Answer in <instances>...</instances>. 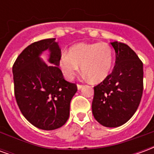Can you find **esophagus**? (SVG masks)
<instances>
[{
	"instance_id": "34e87169",
	"label": "esophagus",
	"mask_w": 154,
	"mask_h": 154,
	"mask_svg": "<svg viewBox=\"0 0 154 154\" xmlns=\"http://www.w3.org/2000/svg\"><path fill=\"white\" fill-rule=\"evenodd\" d=\"M77 89H78V90H81V89H82V85H81V84H77Z\"/></svg>"
}]
</instances>
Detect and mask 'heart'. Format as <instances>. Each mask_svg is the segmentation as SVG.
<instances>
[{"label": "heart", "instance_id": "1", "mask_svg": "<svg viewBox=\"0 0 154 154\" xmlns=\"http://www.w3.org/2000/svg\"><path fill=\"white\" fill-rule=\"evenodd\" d=\"M113 58V49L106 43H79L61 56L58 66L67 80L75 77L81 66L91 82H100L110 74Z\"/></svg>", "mask_w": 154, "mask_h": 154}]
</instances>
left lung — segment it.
I'll return each instance as SVG.
<instances>
[{
  "label": "left lung",
  "instance_id": "1",
  "mask_svg": "<svg viewBox=\"0 0 154 154\" xmlns=\"http://www.w3.org/2000/svg\"><path fill=\"white\" fill-rule=\"evenodd\" d=\"M110 44L116 52L112 72L94 87L92 113L101 125L116 128L134 116L142 97L143 63L134 51L118 41Z\"/></svg>",
  "mask_w": 154,
  "mask_h": 154
}]
</instances>
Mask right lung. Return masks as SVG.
Listing matches in <instances>:
<instances>
[{
  "label": "right lung",
  "mask_w": 154,
  "mask_h": 154,
  "mask_svg": "<svg viewBox=\"0 0 154 154\" xmlns=\"http://www.w3.org/2000/svg\"><path fill=\"white\" fill-rule=\"evenodd\" d=\"M56 38L35 42L25 48L14 63L12 72L15 96L20 110L33 125L54 130L69 118L70 102L76 84L64 80L58 67L61 49ZM48 51V65L40 57Z\"/></svg>",
  "instance_id": "add662e5"
}]
</instances>
